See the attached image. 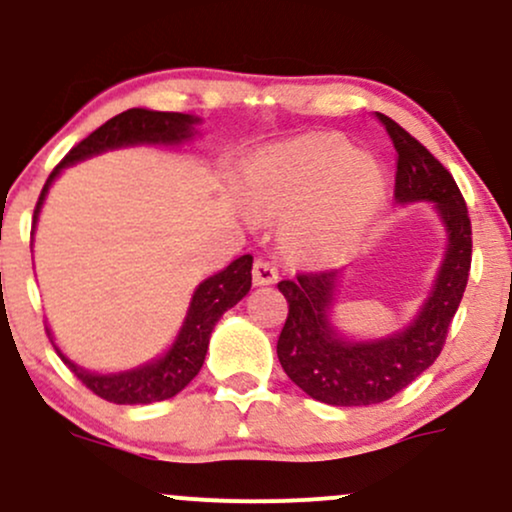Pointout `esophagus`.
<instances>
[{
  "mask_svg": "<svg viewBox=\"0 0 512 512\" xmlns=\"http://www.w3.org/2000/svg\"><path fill=\"white\" fill-rule=\"evenodd\" d=\"M279 272L277 267H274V262L265 260V257H257L255 265H252V279H255L257 287H262V284H274L277 282Z\"/></svg>",
  "mask_w": 512,
  "mask_h": 512,
  "instance_id": "34e87169",
  "label": "esophagus"
}]
</instances>
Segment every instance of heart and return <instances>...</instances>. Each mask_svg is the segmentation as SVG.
Masks as SVG:
<instances>
[{"label":"heart","instance_id":"1","mask_svg":"<svg viewBox=\"0 0 512 512\" xmlns=\"http://www.w3.org/2000/svg\"><path fill=\"white\" fill-rule=\"evenodd\" d=\"M255 198L277 213H297L287 242L301 255L333 257L368 228L383 201V171L346 139L311 134L257 159Z\"/></svg>","mask_w":512,"mask_h":512}]
</instances>
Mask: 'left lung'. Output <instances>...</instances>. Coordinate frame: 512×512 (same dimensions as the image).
Wrapping results in <instances>:
<instances>
[{"label":"left lung","mask_w":512,"mask_h":512,"mask_svg":"<svg viewBox=\"0 0 512 512\" xmlns=\"http://www.w3.org/2000/svg\"><path fill=\"white\" fill-rule=\"evenodd\" d=\"M395 147V198L434 201L446 230V260L437 287L410 328L383 341H343L328 324L336 270H304L277 284L289 304L277 341L284 373L314 400L336 407L378 405L417 380L446 343L471 272V218L464 196L439 159L395 120L375 112Z\"/></svg>","instance_id":"obj_1"}]
</instances>
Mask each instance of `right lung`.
Returning <instances> with one entry per match:
<instances>
[{
  "label": "right lung",
  "mask_w": 512,
  "mask_h": 512,
  "mask_svg": "<svg viewBox=\"0 0 512 512\" xmlns=\"http://www.w3.org/2000/svg\"><path fill=\"white\" fill-rule=\"evenodd\" d=\"M196 122L198 120H193L191 115H184V112H154L142 110V107H134V110L115 115L112 120H107L105 125L95 129L93 134H88L83 142L75 144L71 152L61 159V164L51 171V176H48V181L41 188L39 201H36L34 223L36 215L41 211L43 198H46L48 186H51V181L56 179L58 171H61L63 166L93 157V154L105 152V149L127 147V144H176L181 142V139L191 137V129ZM250 270L252 257L242 255L235 262H230L223 272L213 274L206 282L198 284L196 294H193L191 299V306H188L184 326H181L179 331V338H176V343L171 346V351L161 360H157V363L142 365V368L129 370V373L120 375H95L71 363L56 346L53 348L61 355L63 363L71 368L75 378L88 387L90 392L102 397V400L115 402V405H149V402L169 400V397L179 395V392L198 375L203 360H206L211 331L213 326L218 324L220 316L250 292ZM48 336H51V333H48Z\"/></svg>",
  "instance_id": "obj_1"
}]
</instances>
